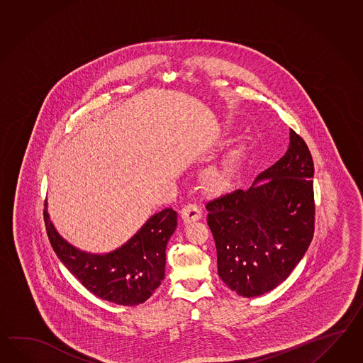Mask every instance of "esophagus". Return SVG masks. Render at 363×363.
<instances>
[{
	"mask_svg": "<svg viewBox=\"0 0 363 363\" xmlns=\"http://www.w3.org/2000/svg\"><path fill=\"white\" fill-rule=\"evenodd\" d=\"M181 213L185 223H191V221L199 220L202 218V208L196 203H189L182 208Z\"/></svg>",
	"mask_w": 363,
	"mask_h": 363,
	"instance_id": "34e87169",
	"label": "esophagus"
}]
</instances>
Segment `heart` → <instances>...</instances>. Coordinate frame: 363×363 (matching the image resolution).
I'll use <instances>...</instances> for the list:
<instances>
[{
	"instance_id": "obj_1",
	"label": "heart",
	"mask_w": 363,
	"mask_h": 363,
	"mask_svg": "<svg viewBox=\"0 0 363 363\" xmlns=\"http://www.w3.org/2000/svg\"><path fill=\"white\" fill-rule=\"evenodd\" d=\"M208 179H210L213 184H221V182L224 181V177H223V174L219 173L218 170H211V172L208 173Z\"/></svg>"
}]
</instances>
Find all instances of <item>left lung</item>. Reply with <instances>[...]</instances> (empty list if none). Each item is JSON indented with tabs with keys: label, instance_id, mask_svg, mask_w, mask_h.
<instances>
[{
	"label": "left lung",
	"instance_id": "obj_1",
	"mask_svg": "<svg viewBox=\"0 0 363 363\" xmlns=\"http://www.w3.org/2000/svg\"><path fill=\"white\" fill-rule=\"evenodd\" d=\"M313 160L291 130L282 159L257 176L247 190H233L206 203L218 273L232 291L253 298L290 275L315 230Z\"/></svg>",
	"mask_w": 363,
	"mask_h": 363
}]
</instances>
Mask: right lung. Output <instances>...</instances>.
Listing matches in <instances>:
<instances>
[{
	"mask_svg": "<svg viewBox=\"0 0 363 363\" xmlns=\"http://www.w3.org/2000/svg\"><path fill=\"white\" fill-rule=\"evenodd\" d=\"M43 216L56 256L98 298L121 306H136L150 298L162 282L165 249L177 228V213L173 208L155 213L133 238L107 255H91L72 247L55 230L47 208Z\"/></svg>",
	"mask_w": 363,
	"mask_h": 363,
	"instance_id": "add662e5",
	"label": "right lung"
}]
</instances>
